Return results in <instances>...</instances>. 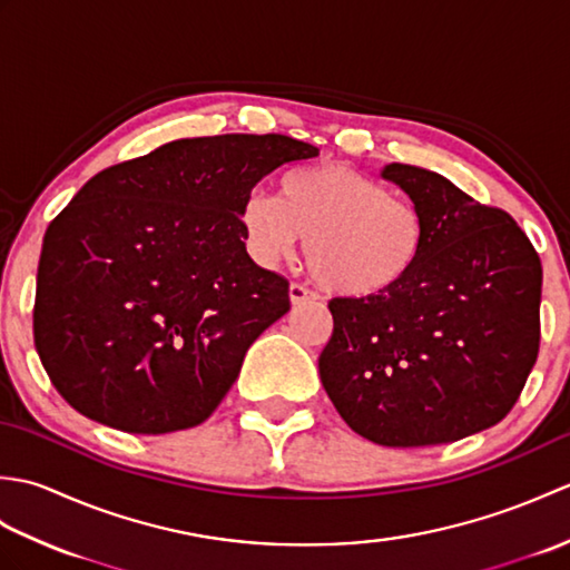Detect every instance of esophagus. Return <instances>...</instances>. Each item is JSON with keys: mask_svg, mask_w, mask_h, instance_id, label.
<instances>
[{"mask_svg": "<svg viewBox=\"0 0 570 570\" xmlns=\"http://www.w3.org/2000/svg\"><path fill=\"white\" fill-rule=\"evenodd\" d=\"M288 301H292V306H301V304H316L318 296L311 292V288L301 286V284H292L288 286Z\"/></svg>", "mask_w": 570, "mask_h": 570, "instance_id": "34e87169", "label": "esophagus"}]
</instances>
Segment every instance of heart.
Instances as JSON below:
<instances>
[{
	"mask_svg": "<svg viewBox=\"0 0 570 570\" xmlns=\"http://www.w3.org/2000/svg\"><path fill=\"white\" fill-rule=\"evenodd\" d=\"M249 257L272 269L306 237L316 282L345 298L392 292L414 272L426 247V220L414 203L343 164L286 174L278 198L249 190L239 205Z\"/></svg>",
	"mask_w": 570,
	"mask_h": 570,
	"instance_id": "obj_1",
	"label": "heart"
}]
</instances>
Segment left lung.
Segmentation results:
<instances>
[{
    "label": "left lung",
    "instance_id": "left-lung-1",
    "mask_svg": "<svg viewBox=\"0 0 570 570\" xmlns=\"http://www.w3.org/2000/svg\"><path fill=\"white\" fill-rule=\"evenodd\" d=\"M426 220L419 264L392 292L333 298L323 390L362 439L460 441L502 421L539 353L541 262L510 215L441 174L386 164Z\"/></svg>",
    "mask_w": 570,
    "mask_h": 570
}]
</instances>
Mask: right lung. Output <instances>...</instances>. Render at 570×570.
I'll return each mask as SVG.
<instances>
[{"mask_svg": "<svg viewBox=\"0 0 570 570\" xmlns=\"http://www.w3.org/2000/svg\"><path fill=\"white\" fill-rule=\"evenodd\" d=\"M313 156L284 135L196 137L92 176L48 225L36 274L33 343L58 394L127 433L208 419L288 311L286 278L245 249L239 205Z\"/></svg>", "mask_w": 570, "mask_h": 570, "instance_id": "add662e5", "label": "right lung"}]
</instances>
